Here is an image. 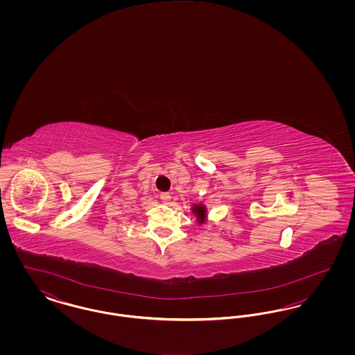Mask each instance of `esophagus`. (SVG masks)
I'll list each match as a JSON object with an SVG mask.
<instances>
[{"label": "esophagus", "instance_id": "1", "mask_svg": "<svg viewBox=\"0 0 355 355\" xmlns=\"http://www.w3.org/2000/svg\"><path fill=\"white\" fill-rule=\"evenodd\" d=\"M159 198H161L162 203H165V205H169L170 201H171V196H170L169 193H161Z\"/></svg>", "mask_w": 355, "mask_h": 355}]
</instances>
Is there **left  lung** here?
<instances>
[{
	"label": "left lung",
	"mask_w": 355,
	"mask_h": 355,
	"mask_svg": "<svg viewBox=\"0 0 355 355\" xmlns=\"http://www.w3.org/2000/svg\"><path fill=\"white\" fill-rule=\"evenodd\" d=\"M191 211L193 214L197 217V220L200 225L206 223V206L203 203H197V205H193L191 207Z\"/></svg>",
	"instance_id": "obj_1"
}]
</instances>
